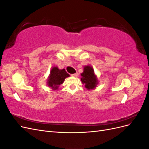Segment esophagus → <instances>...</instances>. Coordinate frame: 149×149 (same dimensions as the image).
Masks as SVG:
<instances>
[{
  "instance_id": "obj_1",
  "label": "esophagus",
  "mask_w": 149,
  "mask_h": 149,
  "mask_svg": "<svg viewBox=\"0 0 149 149\" xmlns=\"http://www.w3.org/2000/svg\"><path fill=\"white\" fill-rule=\"evenodd\" d=\"M71 76H74V77H78V73H74V74H72Z\"/></svg>"
}]
</instances>
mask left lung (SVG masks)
<instances>
[{
  "label": "left lung",
  "instance_id": "obj_1",
  "mask_svg": "<svg viewBox=\"0 0 149 149\" xmlns=\"http://www.w3.org/2000/svg\"><path fill=\"white\" fill-rule=\"evenodd\" d=\"M81 75L82 76L81 80L88 89H93L96 86L97 79V77L94 74V70L91 66H84L83 73Z\"/></svg>",
  "mask_w": 149,
  "mask_h": 149
}]
</instances>
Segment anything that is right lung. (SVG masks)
<instances>
[{
  "instance_id": "right-lung-1",
  "label": "right lung",
  "mask_w": 149,
  "mask_h": 149,
  "mask_svg": "<svg viewBox=\"0 0 149 149\" xmlns=\"http://www.w3.org/2000/svg\"><path fill=\"white\" fill-rule=\"evenodd\" d=\"M69 76L70 74L66 73L65 69L59 70L57 67H53L48 79V85L53 89H57L64 82L65 79Z\"/></svg>"
}]
</instances>
